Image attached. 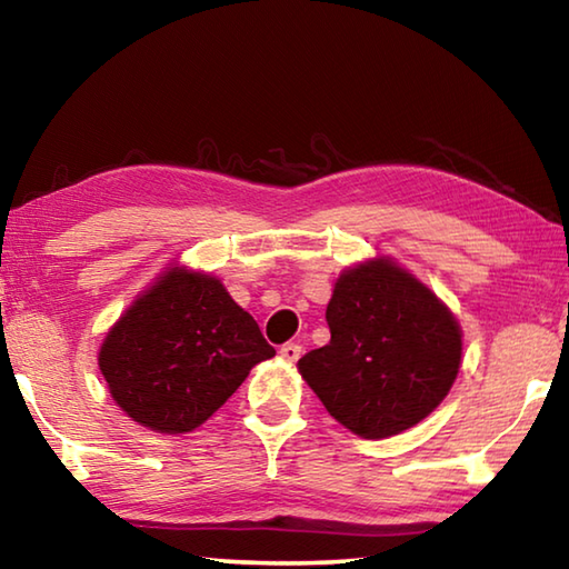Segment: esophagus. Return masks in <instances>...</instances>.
<instances>
[{
	"instance_id": "esophagus-1",
	"label": "esophagus",
	"mask_w": 569,
	"mask_h": 569,
	"mask_svg": "<svg viewBox=\"0 0 569 569\" xmlns=\"http://www.w3.org/2000/svg\"><path fill=\"white\" fill-rule=\"evenodd\" d=\"M301 353H303V348L298 346V343H283V346H281V356H283L286 360H291V363H296V360L301 358Z\"/></svg>"
}]
</instances>
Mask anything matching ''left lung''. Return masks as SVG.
Instances as JSON below:
<instances>
[{"label":"left lung","instance_id":"8db88e82","mask_svg":"<svg viewBox=\"0 0 569 569\" xmlns=\"http://www.w3.org/2000/svg\"><path fill=\"white\" fill-rule=\"evenodd\" d=\"M330 343L298 360L326 410L360 438L398 436L440 406L460 368V326L430 288L378 261L338 278Z\"/></svg>","mask_w":569,"mask_h":569}]
</instances>
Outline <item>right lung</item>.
Instances as JSON below:
<instances>
[{"label": "right lung", "instance_id": "right-lung-1", "mask_svg": "<svg viewBox=\"0 0 569 569\" xmlns=\"http://www.w3.org/2000/svg\"><path fill=\"white\" fill-rule=\"evenodd\" d=\"M273 356L219 278L171 268L109 330L99 368L129 418L159 432H189Z\"/></svg>", "mask_w": 569, "mask_h": 569}]
</instances>
